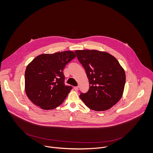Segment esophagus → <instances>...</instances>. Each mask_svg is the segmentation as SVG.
I'll return each instance as SVG.
<instances>
[{
	"label": "esophagus",
	"instance_id": "obj_1",
	"mask_svg": "<svg viewBox=\"0 0 153 153\" xmlns=\"http://www.w3.org/2000/svg\"><path fill=\"white\" fill-rule=\"evenodd\" d=\"M74 88V89H75L76 91H77L78 90V87H75Z\"/></svg>",
	"mask_w": 153,
	"mask_h": 153
}]
</instances>
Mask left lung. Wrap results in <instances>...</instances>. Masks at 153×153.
Here are the masks:
<instances>
[{"label":"left lung","mask_w":153,"mask_h":153,"mask_svg":"<svg viewBox=\"0 0 153 153\" xmlns=\"http://www.w3.org/2000/svg\"><path fill=\"white\" fill-rule=\"evenodd\" d=\"M77 58L84 68L89 88L79 98L90 109L102 111L115 105L123 96L126 74L117 59L105 52L76 50Z\"/></svg>","instance_id":"1"}]
</instances>
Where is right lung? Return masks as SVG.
I'll return each instance as SVG.
<instances>
[{
  "label": "right lung",
  "instance_id": "right-lung-1",
  "mask_svg": "<svg viewBox=\"0 0 153 153\" xmlns=\"http://www.w3.org/2000/svg\"><path fill=\"white\" fill-rule=\"evenodd\" d=\"M75 57L71 51L42 54L28 64L25 73V88L34 104L49 110L64 102L72 87L65 85L63 71Z\"/></svg>",
  "mask_w": 153,
  "mask_h": 153
}]
</instances>
